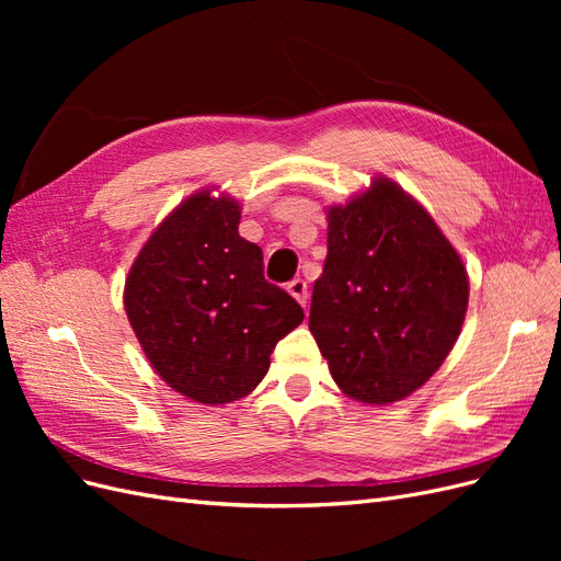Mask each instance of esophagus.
<instances>
[{
  "label": "esophagus",
  "mask_w": 561,
  "mask_h": 561,
  "mask_svg": "<svg viewBox=\"0 0 561 561\" xmlns=\"http://www.w3.org/2000/svg\"><path fill=\"white\" fill-rule=\"evenodd\" d=\"M287 293H290L304 309H307V299H309V290H307V280H301V278H295V280H290L287 283Z\"/></svg>",
  "instance_id": "obj_1"
}]
</instances>
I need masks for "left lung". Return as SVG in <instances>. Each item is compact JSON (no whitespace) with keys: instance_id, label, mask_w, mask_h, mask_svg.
Wrapping results in <instances>:
<instances>
[{"instance_id":"obj_1","label":"left lung","mask_w":561,"mask_h":561,"mask_svg":"<svg viewBox=\"0 0 561 561\" xmlns=\"http://www.w3.org/2000/svg\"><path fill=\"white\" fill-rule=\"evenodd\" d=\"M309 330L353 400L398 402L445 363L468 309L461 257L396 182L328 213Z\"/></svg>"}]
</instances>
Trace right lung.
Here are the masks:
<instances>
[{"label": "right lung", "mask_w": 561, "mask_h": 561, "mask_svg": "<svg viewBox=\"0 0 561 561\" xmlns=\"http://www.w3.org/2000/svg\"><path fill=\"white\" fill-rule=\"evenodd\" d=\"M241 208L198 192L135 260L124 304L157 375L184 398L225 404L257 386L299 304L264 278L262 248L239 236Z\"/></svg>", "instance_id": "add662e5"}]
</instances>
